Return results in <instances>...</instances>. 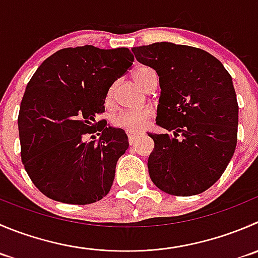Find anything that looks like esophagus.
Returning a JSON list of instances; mask_svg holds the SVG:
<instances>
[{
  "label": "esophagus",
  "mask_w": 258,
  "mask_h": 258,
  "mask_svg": "<svg viewBox=\"0 0 258 258\" xmlns=\"http://www.w3.org/2000/svg\"><path fill=\"white\" fill-rule=\"evenodd\" d=\"M127 137H128V144L134 145L136 142L139 134H134V132H127Z\"/></svg>",
  "instance_id": "34e87169"
}]
</instances>
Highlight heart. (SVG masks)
Instances as JSON below:
<instances>
[{
	"label": "heart",
	"mask_w": 258,
	"mask_h": 258,
	"mask_svg": "<svg viewBox=\"0 0 258 258\" xmlns=\"http://www.w3.org/2000/svg\"><path fill=\"white\" fill-rule=\"evenodd\" d=\"M151 71L152 69L149 68V67H140V68L134 71L132 78L141 88H144L147 74ZM112 96H113V87H111L107 92V101H111ZM152 116H154V111L150 107L122 109L113 117L112 122L118 128L124 130L127 132H136L144 130Z\"/></svg>",
	"instance_id": "1"
}]
</instances>
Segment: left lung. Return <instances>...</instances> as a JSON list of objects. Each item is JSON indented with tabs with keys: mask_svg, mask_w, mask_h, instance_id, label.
<instances>
[{
	"mask_svg": "<svg viewBox=\"0 0 258 258\" xmlns=\"http://www.w3.org/2000/svg\"><path fill=\"white\" fill-rule=\"evenodd\" d=\"M132 52L159 76L156 123L169 131L149 134L155 142L147 162L152 182L171 196L206 191L236 150L238 103L232 77L198 47L162 41Z\"/></svg>",
	"mask_w": 258,
	"mask_h": 258,
	"instance_id": "1",
	"label": "left lung"
}]
</instances>
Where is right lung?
Returning a JSON list of instances; mask_svg holds the SVG:
<instances>
[{"instance_id":"right-lung-1","label":"right lung","mask_w":258,"mask_h":258,"mask_svg":"<svg viewBox=\"0 0 258 258\" xmlns=\"http://www.w3.org/2000/svg\"><path fill=\"white\" fill-rule=\"evenodd\" d=\"M127 47H66L44 60L20 106L21 160L31 181L52 201L91 204L111 190L116 164L128 149L122 128L96 122L109 87L127 73ZM100 124L98 142L83 141Z\"/></svg>"}]
</instances>
